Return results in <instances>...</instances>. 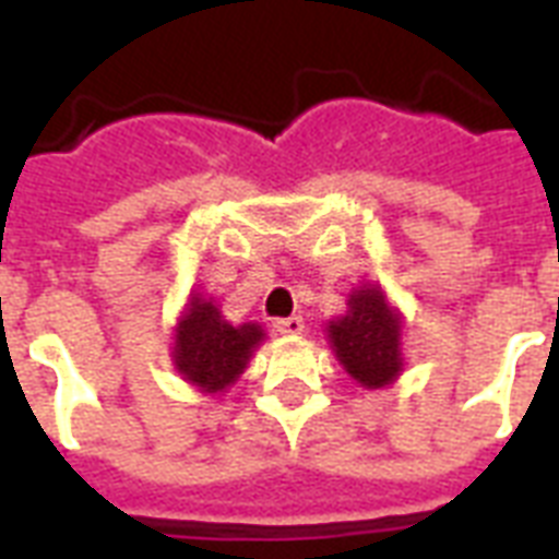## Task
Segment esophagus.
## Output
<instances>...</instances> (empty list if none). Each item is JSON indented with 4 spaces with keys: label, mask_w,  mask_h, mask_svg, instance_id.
<instances>
[{
    "label": "esophagus",
    "mask_w": 559,
    "mask_h": 559,
    "mask_svg": "<svg viewBox=\"0 0 559 559\" xmlns=\"http://www.w3.org/2000/svg\"><path fill=\"white\" fill-rule=\"evenodd\" d=\"M275 331L284 333V336H298V333L305 331V319H301V316H289V319H278V322H275Z\"/></svg>",
    "instance_id": "34e87169"
}]
</instances>
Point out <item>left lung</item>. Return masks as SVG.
Segmentation results:
<instances>
[{
  "instance_id": "obj_1",
  "label": "left lung",
  "mask_w": 559,
  "mask_h": 559,
  "mask_svg": "<svg viewBox=\"0 0 559 559\" xmlns=\"http://www.w3.org/2000/svg\"><path fill=\"white\" fill-rule=\"evenodd\" d=\"M328 345L362 389H385L403 373V313L380 284L362 281L348 293V310L328 322Z\"/></svg>"
}]
</instances>
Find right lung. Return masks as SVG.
<instances>
[{
	"instance_id": "right-lung-1",
	"label": "right lung",
	"mask_w": 559,
	"mask_h": 559,
	"mask_svg": "<svg viewBox=\"0 0 559 559\" xmlns=\"http://www.w3.org/2000/svg\"><path fill=\"white\" fill-rule=\"evenodd\" d=\"M263 340L266 331L261 324H231L214 298L193 289L174 328L170 359L193 389L202 394H219L240 380Z\"/></svg>"
}]
</instances>
